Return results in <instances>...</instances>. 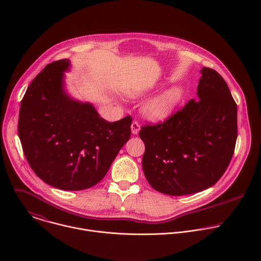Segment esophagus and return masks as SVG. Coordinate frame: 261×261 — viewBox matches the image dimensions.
Instances as JSON below:
<instances>
[{"mask_svg":"<svg viewBox=\"0 0 261 261\" xmlns=\"http://www.w3.org/2000/svg\"><path fill=\"white\" fill-rule=\"evenodd\" d=\"M139 130H140V125L138 124V122L133 121L132 124H131V132H132V134H135V135L138 134Z\"/></svg>","mask_w":261,"mask_h":261,"instance_id":"1","label":"esophagus"}]
</instances>
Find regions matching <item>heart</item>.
Returning <instances> with one entry per match:
<instances>
[{
  "instance_id": "obj_1",
  "label": "heart",
  "mask_w": 261,
  "mask_h": 261,
  "mask_svg": "<svg viewBox=\"0 0 261 261\" xmlns=\"http://www.w3.org/2000/svg\"><path fill=\"white\" fill-rule=\"evenodd\" d=\"M142 91H136L131 94L132 97H139ZM185 96V90L180 86H173L151 100H148L143 108V115L152 121H164L168 119L179 105Z\"/></svg>"
}]
</instances>
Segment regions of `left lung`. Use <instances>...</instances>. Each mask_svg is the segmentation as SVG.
<instances>
[{"label":"left lung","mask_w":261,"mask_h":261,"mask_svg":"<svg viewBox=\"0 0 261 261\" xmlns=\"http://www.w3.org/2000/svg\"><path fill=\"white\" fill-rule=\"evenodd\" d=\"M197 100L165 122L139 131L145 151L143 173L152 187L172 196L215 185L227 169L238 137V108L220 74L203 67Z\"/></svg>","instance_id":"1"}]
</instances>
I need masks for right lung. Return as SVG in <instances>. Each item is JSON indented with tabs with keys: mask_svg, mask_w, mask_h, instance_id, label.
I'll return each instance as SVG.
<instances>
[{
	"mask_svg": "<svg viewBox=\"0 0 261 261\" xmlns=\"http://www.w3.org/2000/svg\"><path fill=\"white\" fill-rule=\"evenodd\" d=\"M67 59L48 64L21 100L18 135L37 176L55 188L79 191L93 187L107 173L131 135L130 116L109 123L89 102L65 90Z\"/></svg>",
	"mask_w": 261,
	"mask_h": 261,
	"instance_id": "obj_1",
	"label": "right lung"
}]
</instances>
